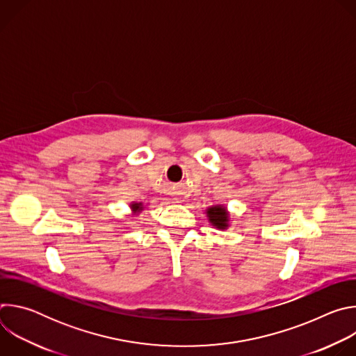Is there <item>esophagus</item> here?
Wrapping results in <instances>:
<instances>
[{
    "instance_id": "34e87169",
    "label": "esophagus",
    "mask_w": 356,
    "mask_h": 356,
    "mask_svg": "<svg viewBox=\"0 0 356 356\" xmlns=\"http://www.w3.org/2000/svg\"><path fill=\"white\" fill-rule=\"evenodd\" d=\"M176 200V202H179V198H175Z\"/></svg>"
}]
</instances>
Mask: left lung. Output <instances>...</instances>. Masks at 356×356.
I'll return each instance as SVG.
<instances>
[{
    "mask_svg": "<svg viewBox=\"0 0 356 356\" xmlns=\"http://www.w3.org/2000/svg\"><path fill=\"white\" fill-rule=\"evenodd\" d=\"M209 217H210V221L213 222V225L218 227V228H225L227 227V218H228V213L224 207H211L209 211H207Z\"/></svg>",
    "mask_w": 356,
    "mask_h": 356,
    "instance_id": "8db88e82",
    "label": "left lung"
}]
</instances>
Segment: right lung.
Masks as SVG:
<instances>
[{"instance_id": "right-lung-1", "label": "right lung", "mask_w": 356, "mask_h": 356, "mask_svg": "<svg viewBox=\"0 0 356 356\" xmlns=\"http://www.w3.org/2000/svg\"><path fill=\"white\" fill-rule=\"evenodd\" d=\"M132 210L134 211H139V210H142V207L139 204H132Z\"/></svg>"}]
</instances>
